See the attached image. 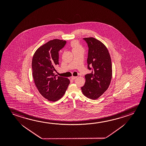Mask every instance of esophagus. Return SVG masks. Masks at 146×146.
Instances as JSON below:
<instances>
[{
  "label": "esophagus",
  "mask_w": 146,
  "mask_h": 146,
  "mask_svg": "<svg viewBox=\"0 0 146 146\" xmlns=\"http://www.w3.org/2000/svg\"><path fill=\"white\" fill-rule=\"evenodd\" d=\"M76 76H73L71 77V79H72V80H74V79H76Z\"/></svg>",
  "instance_id": "1"
}]
</instances>
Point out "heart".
<instances>
[{
  "label": "heart",
  "instance_id": "obj_1",
  "mask_svg": "<svg viewBox=\"0 0 146 146\" xmlns=\"http://www.w3.org/2000/svg\"><path fill=\"white\" fill-rule=\"evenodd\" d=\"M70 46L73 50H78L81 49H83L82 46L80 45L79 42L77 40L72 41L70 44Z\"/></svg>",
  "mask_w": 146,
  "mask_h": 146
}]
</instances>
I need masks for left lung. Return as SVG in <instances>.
<instances>
[{
	"label": "left lung",
	"mask_w": 146,
	"mask_h": 146,
	"mask_svg": "<svg viewBox=\"0 0 146 146\" xmlns=\"http://www.w3.org/2000/svg\"><path fill=\"white\" fill-rule=\"evenodd\" d=\"M88 43V69L91 74L85 76L86 82L81 91L87 98L96 100L108 90L112 78V64L110 53L105 45L93 37L84 38Z\"/></svg>",
	"instance_id": "8db88e82"
}]
</instances>
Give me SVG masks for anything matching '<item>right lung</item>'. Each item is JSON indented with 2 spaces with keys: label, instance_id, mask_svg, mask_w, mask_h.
<instances>
[{
  "label": "right lung",
  "instance_id": "1",
  "mask_svg": "<svg viewBox=\"0 0 146 146\" xmlns=\"http://www.w3.org/2000/svg\"><path fill=\"white\" fill-rule=\"evenodd\" d=\"M66 41L53 39L38 47L32 60L34 82L42 96L48 101L55 102L64 96L70 84L69 79L56 77L53 72L59 65L58 51Z\"/></svg>",
  "mask_w": 146,
  "mask_h": 146
}]
</instances>
